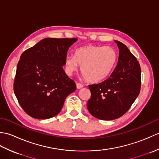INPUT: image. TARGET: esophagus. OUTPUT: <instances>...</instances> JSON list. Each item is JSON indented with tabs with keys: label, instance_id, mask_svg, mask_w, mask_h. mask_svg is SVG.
Wrapping results in <instances>:
<instances>
[{
	"label": "esophagus",
	"instance_id": "1",
	"mask_svg": "<svg viewBox=\"0 0 159 159\" xmlns=\"http://www.w3.org/2000/svg\"><path fill=\"white\" fill-rule=\"evenodd\" d=\"M76 87H77V89H81V88H83V85H82L81 83H76Z\"/></svg>",
	"mask_w": 159,
	"mask_h": 159
}]
</instances>
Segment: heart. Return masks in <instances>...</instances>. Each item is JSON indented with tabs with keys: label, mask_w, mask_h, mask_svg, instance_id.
Here are the masks:
<instances>
[{
	"label": "heart",
	"mask_w": 159,
	"mask_h": 159,
	"mask_svg": "<svg viewBox=\"0 0 159 159\" xmlns=\"http://www.w3.org/2000/svg\"><path fill=\"white\" fill-rule=\"evenodd\" d=\"M117 60V51L112 47L89 45L78 48L74 55H67L65 67L67 73L72 74L81 66L80 71L86 80L98 83L109 75Z\"/></svg>",
	"instance_id": "b5f03b06"
}]
</instances>
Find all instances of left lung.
<instances>
[{"label": "left lung", "instance_id": "8db88e82", "mask_svg": "<svg viewBox=\"0 0 159 159\" xmlns=\"http://www.w3.org/2000/svg\"><path fill=\"white\" fill-rule=\"evenodd\" d=\"M120 50L116 68L104 81L89 85L91 98L87 104L89 112L102 120L122 116L139 96L141 67L136 57L124 43L115 40Z\"/></svg>", "mask_w": 159, "mask_h": 159}]
</instances>
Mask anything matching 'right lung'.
<instances>
[{
  "label": "right lung",
  "mask_w": 159,
  "mask_h": 159,
  "mask_svg": "<svg viewBox=\"0 0 159 159\" xmlns=\"http://www.w3.org/2000/svg\"><path fill=\"white\" fill-rule=\"evenodd\" d=\"M76 38H45L25 50L17 66L13 90L29 116L39 120L57 116L66 97L76 90L67 76V52Z\"/></svg>",
  "instance_id": "obj_1"
}]
</instances>
